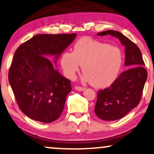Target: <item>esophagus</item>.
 I'll return each instance as SVG.
<instances>
[{
	"label": "esophagus",
	"instance_id": "34e87169",
	"mask_svg": "<svg viewBox=\"0 0 154 154\" xmlns=\"http://www.w3.org/2000/svg\"><path fill=\"white\" fill-rule=\"evenodd\" d=\"M75 90L79 91H82L85 90V88L82 87V86H76L75 87Z\"/></svg>",
	"mask_w": 154,
	"mask_h": 154
}]
</instances>
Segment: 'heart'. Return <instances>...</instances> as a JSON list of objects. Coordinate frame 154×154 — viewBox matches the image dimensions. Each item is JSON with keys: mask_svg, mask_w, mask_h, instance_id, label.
Wrapping results in <instances>:
<instances>
[{"mask_svg": "<svg viewBox=\"0 0 154 154\" xmlns=\"http://www.w3.org/2000/svg\"><path fill=\"white\" fill-rule=\"evenodd\" d=\"M122 63V51L118 47L89 37L78 40L73 51H65L60 59L67 77L74 79L82 65L84 79L98 88L107 87L115 81Z\"/></svg>", "mask_w": 154, "mask_h": 154, "instance_id": "b5f03b06", "label": "heart"}]
</instances>
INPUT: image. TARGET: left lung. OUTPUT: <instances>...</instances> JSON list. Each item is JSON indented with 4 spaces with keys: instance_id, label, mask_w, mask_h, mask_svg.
I'll list each match as a JSON object with an SVG mask.
<instances>
[{
    "instance_id": "obj_1",
    "label": "left lung",
    "mask_w": 154,
    "mask_h": 154,
    "mask_svg": "<svg viewBox=\"0 0 154 154\" xmlns=\"http://www.w3.org/2000/svg\"><path fill=\"white\" fill-rule=\"evenodd\" d=\"M98 35L116 37L125 46V66L130 68L121 73L109 87L98 91L94 109L95 113L100 119L117 120L140 103L147 79V71L144 67L145 64L139 47L127 37L112 30Z\"/></svg>"
}]
</instances>
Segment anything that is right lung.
<instances>
[{"label": "right lung", "mask_w": 154, "mask_h": 154, "mask_svg": "<svg viewBox=\"0 0 154 154\" xmlns=\"http://www.w3.org/2000/svg\"><path fill=\"white\" fill-rule=\"evenodd\" d=\"M75 37V33L37 35L15 51L8 79L19 109L28 117L50 123L61 114L71 82L48 58L54 56L56 63Z\"/></svg>", "instance_id": "add662e5"}]
</instances>
